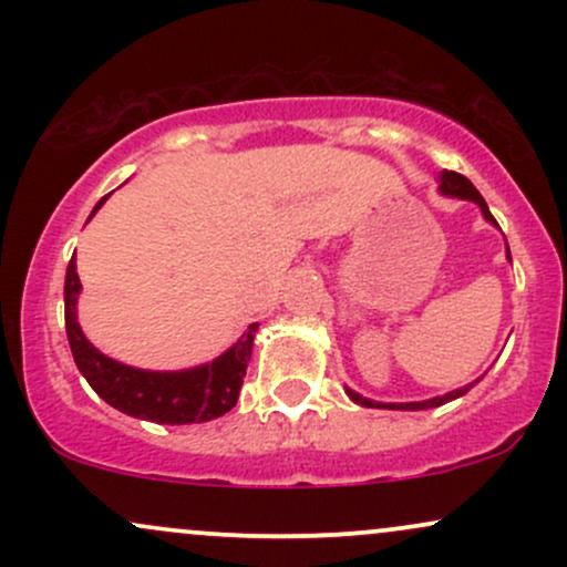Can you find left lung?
<instances>
[{"label": "left lung", "mask_w": 567, "mask_h": 567, "mask_svg": "<svg viewBox=\"0 0 567 567\" xmlns=\"http://www.w3.org/2000/svg\"><path fill=\"white\" fill-rule=\"evenodd\" d=\"M440 192L445 194V197H455V199H470L474 202V205L483 210V218L487 220V224H493L496 229H501V226L496 224V218L491 216V210H487V202L483 199V194L477 192V188L472 186L470 178H464L461 173H453V171H442L440 173ZM506 261L512 264V256H509V245H506ZM477 383V381H474ZM474 383H466V386L461 389H453V392L442 394V396H432V400H421V402H375V400H368V396H362L360 392H354V389L347 386V394L351 402H357V405L362 408H383V410H429V408H440L445 405V402L451 400H458V396H464L470 389L474 386Z\"/></svg>", "instance_id": "8db88e82"}]
</instances>
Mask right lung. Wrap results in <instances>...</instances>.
<instances>
[{
  "label": "right lung",
  "instance_id": "1",
  "mask_svg": "<svg viewBox=\"0 0 567 567\" xmlns=\"http://www.w3.org/2000/svg\"><path fill=\"white\" fill-rule=\"evenodd\" d=\"M106 199L109 194L93 207L90 218L101 210ZM80 292L82 282L76 275V261L71 258L66 285H63L69 347L80 373L101 400L133 419L154 421V424H202V421H213L229 413L237 405L247 362L252 357L258 322H252L224 354L205 365L186 370H143L112 360L84 338L80 322H76Z\"/></svg>",
  "mask_w": 567,
  "mask_h": 567
}]
</instances>
